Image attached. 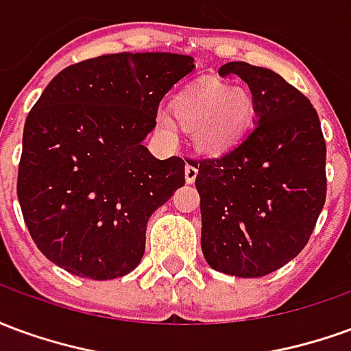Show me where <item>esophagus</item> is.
Segmentation results:
<instances>
[{"label": "esophagus", "mask_w": 351, "mask_h": 351, "mask_svg": "<svg viewBox=\"0 0 351 351\" xmlns=\"http://www.w3.org/2000/svg\"><path fill=\"white\" fill-rule=\"evenodd\" d=\"M184 175H186V182L193 184L195 182V176H197V167L193 163H188L184 169Z\"/></svg>", "instance_id": "obj_1"}]
</instances>
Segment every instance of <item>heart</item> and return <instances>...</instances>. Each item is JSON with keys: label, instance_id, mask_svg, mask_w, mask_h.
Returning <instances> with one entry per match:
<instances>
[{"label": "heart", "instance_id": "heart-1", "mask_svg": "<svg viewBox=\"0 0 351 351\" xmlns=\"http://www.w3.org/2000/svg\"><path fill=\"white\" fill-rule=\"evenodd\" d=\"M173 114L205 152L228 150L243 135L252 116L250 95L221 80H201L184 88L173 99ZM156 123L165 133L175 131V120L167 110L156 112Z\"/></svg>", "mask_w": 351, "mask_h": 351}]
</instances>
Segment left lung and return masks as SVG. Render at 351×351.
Returning <instances> with one entry per match:
<instances>
[{"label": "left lung", "instance_id": "left-lung-1", "mask_svg": "<svg viewBox=\"0 0 351 351\" xmlns=\"http://www.w3.org/2000/svg\"><path fill=\"white\" fill-rule=\"evenodd\" d=\"M248 84L254 130L218 158L193 161L201 250L214 271L259 278L308 243L325 203V141L316 108L267 67L221 65Z\"/></svg>", "mask_w": 351, "mask_h": 351}]
</instances>
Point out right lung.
<instances>
[{
	"instance_id": "right-lung-1",
	"label": "right lung",
	"mask_w": 351,
	"mask_h": 351,
	"mask_svg": "<svg viewBox=\"0 0 351 351\" xmlns=\"http://www.w3.org/2000/svg\"><path fill=\"white\" fill-rule=\"evenodd\" d=\"M193 69L184 54L120 52L50 80L26 118L16 184L45 258L90 280L141 263L148 218L186 182V163L154 158L145 138L165 93Z\"/></svg>"
}]
</instances>
